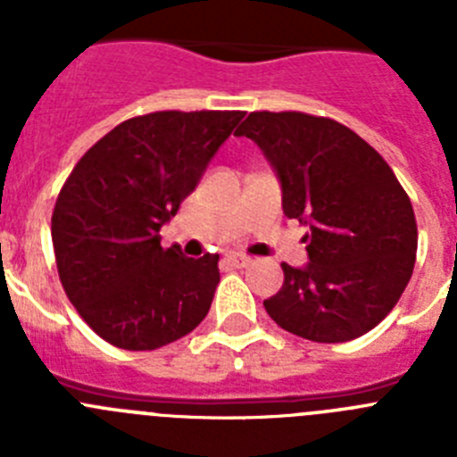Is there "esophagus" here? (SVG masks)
I'll use <instances>...</instances> for the list:
<instances>
[{"mask_svg": "<svg viewBox=\"0 0 457 457\" xmlns=\"http://www.w3.org/2000/svg\"><path fill=\"white\" fill-rule=\"evenodd\" d=\"M226 261H228L231 265H236V268H247V265L252 263V258L242 256V253H228V256H226Z\"/></svg>", "mask_w": 457, "mask_h": 457, "instance_id": "34e87169", "label": "esophagus"}]
</instances>
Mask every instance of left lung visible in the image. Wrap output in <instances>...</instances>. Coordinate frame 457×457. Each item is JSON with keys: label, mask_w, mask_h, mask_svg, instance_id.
Wrapping results in <instances>:
<instances>
[{"label": "left lung", "mask_w": 457, "mask_h": 457, "mask_svg": "<svg viewBox=\"0 0 457 457\" xmlns=\"http://www.w3.org/2000/svg\"><path fill=\"white\" fill-rule=\"evenodd\" d=\"M236 135L256 141L284 215L309 228V263H281L268 316L316 343L370 332L401 300L417 258L414 210L389 164L350 128L302 112H252Z\"/></svg>", "instance_id": "obj_1"}]
</instances>
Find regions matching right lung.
I'll list each match as a JSON object with an SVG mask.
<instances>
[{
    "instance_id": "obj_1",
    "label": "right lung",
    "mask_w": 457,
    "mask_h": 457,
    "mask_svg": "<svg viewBox=\"0 0 457 457\" xmlns=\"http://www.w3.org/2000/svg\"><path fill=\"white\" fill-rule=\"evenodd\" d=\"M245 112H155L88 148L52 212L56 268L93 332L123 350H155L199 325L220 284L217 253L164 249L179 212Z\"/></svg>"
}]
</instances>
